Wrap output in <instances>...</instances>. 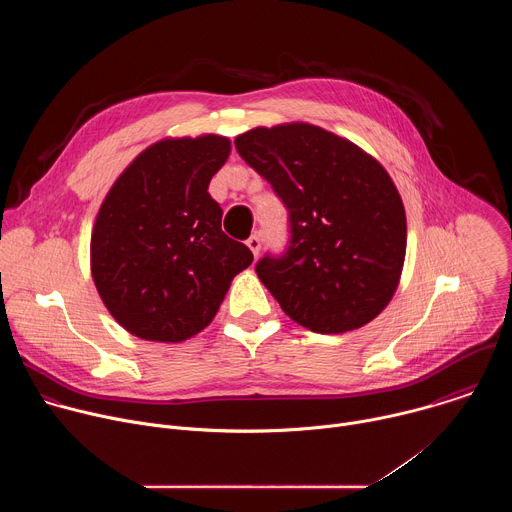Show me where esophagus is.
Wrapping results in <instances>:
<instances>
[{
  "mask_svg": "<svg viewBox=\"0 0 512 512\" xmlns=\"http://www.w3.org/2000/svg\"><path fill=\"white\" fill-rule=\"evenodd\" d=\"M247 247H249L251 253L257 257V255H259V249H261V239H259V235H251V237L247 239Z\"/></svg>",
  "mask_w": 512,
  "mask_h": 512,
  "instance_id": "34e87169",
  "label": "esophagus"
}]
</instances>
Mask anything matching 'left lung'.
I'll return each mask as SVG.
<instances>
[{"mask_svg": "<svg viewBox=\"0 0 512 512\" xmlns=\"http://www.w3.org/2000/svg\"><path fill=\"white\" fill-rule=\"evenodd\" d=\"M235 145L289 210L287 253L255 267L281 310L320 334L375 320L395 296L407 251L405 206L383 164L306 121L253 127Z\"/></svg>", "mask_w": 512, "mask_h": 512, "instance_id": "left-lung-1", "label": "left lung"}]
</instances>
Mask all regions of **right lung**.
I'll return each instance as SVG.
<instances>
[{
  "instance_id": "1",
  "label": "right lung",
  "mask_w": 512,
  "mask_h": 512,
  "mask_svg": "<svg viewBox=\"0 0 512 512\" xmlns=\"http://www.w3.org/2000/svg\"><path fill=\"white\" fill-rule=\"evenodd\" d=\"M231 139L204 133L164 137L137 154L103 198L91 233V275L129 334L184 342L221 308L253 253L221 229L208 194Z\"/></svg>"
}]
</instances>
